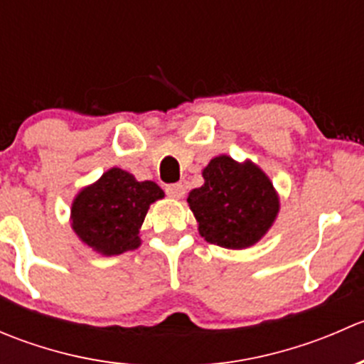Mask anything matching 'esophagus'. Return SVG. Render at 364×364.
<instances>
[{
  "label": "esophagus",
  "mask_w": 364,
  "mask_h": 364,
  "mask_svg": "<svg viewBox=\"0 0 364 364\" xmlns=\"http://www.w3.org/2000/svg\"><path fill=\"white\" fill-rule=\"evenodd\" d=\"M165 192L172 199H183L185 197V186H183V183H174V185H168Z\"/></svg>",
  "instance_id": "34e87169"
}]
</instances>
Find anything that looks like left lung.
I'll return each mask as SVG.
<instances>
[{"mask_svg": "<svg viewBox=\"0 0 364 364\" xmlns=\"http://www.w3.org/2000/svg\"><path fill=\"white\" fill-rule=\"evenodd\" d=\"M204 185L190 192L188 204L208 243L241 250L255 245L277 218V192L252 161L216 156L204 168Z\"/></svg>", "mask_w": 364, "mask_h": 364, "instance_id": "1", "label": "left lung"}]
</instances>
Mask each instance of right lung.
<instances>
[{
	"label": "right lung",
	"mask_w": 364,
	"mask_h": 364,
	"mask_svg": "<svg viewBox=\"0 0 364 364\" xmlns=\"http://www.w3.org/2000/svg\"><path fill=\"white\" fill-rule=\"evenodd\" d=\"M161 197L164 190L156 183H139L130 172L114 167L75 197L72 227L93 250L119 255L141 245L139 229L149 204Z\"/></svg>",
	"instance_id": "add662e5"
}]
</instances>
